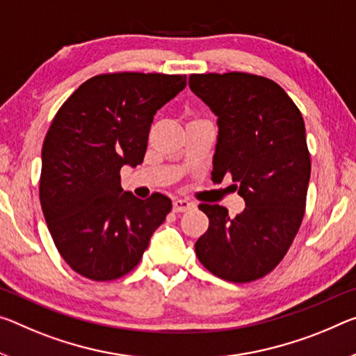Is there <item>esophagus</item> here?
<instances>
[{"instance_id": "obj_1", "label": "esophagus", "mask_w": 356, "mask_h": 356, "mask_svg": "<svg viewBox=\"0 0 356 356\" xmlns=\"http://www.w3.org/2000/svg\"><path fill=\"white\" fill-rule=\"evenodd\" d=\"M193 206H195L193 202L188 201V200H185V198H176V200L172 201L174 212H185V211H188V209H191Z\"/></svg>"}]
</instances>
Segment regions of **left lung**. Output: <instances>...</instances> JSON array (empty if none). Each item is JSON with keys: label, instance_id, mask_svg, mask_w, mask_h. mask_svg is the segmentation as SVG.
Masks as SVG:
<instances>
[{"label": "left lung", "instance_id": "left-lung-1", "mask_svg": "<svg viewBox=\"0 0 356 356\" xmlns=\"http://www.w3.org/2000/svg\"><path fill=\"white\" fill-rule=\"evenodd\" d=\"M188 87L217 115L216 180L231 172L245 209L231 218L220 204H200L209 228L196 241L202 266L229 282L270 273L301 227L310 155L300 109L270 79L227 72L191 74Z\"/></svg>", "mask_w": 356, "mask_h": 356}]
</instances>
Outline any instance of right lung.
Segmentation results:
<instances>
[{
    "label": "right lung",
    "mask_w": 356,
    "mask_h": 356,
    "mask_svg": "<svg viewBox=\"0 0 356 356\" xmlns=\"http://www.w3.org/2000/svg\"><path fill=\"white\" fill-rule=\"evenodd\" d=\"M185 86L187 76L101 74L56 112L42 145L39 198L60 255L83 277L128 274L171 212L165 195L139 200L123 190L120 169L143 163L154 115Z\"/></svg>",
    "instance_id": "add662e5"
}]
</instances>
